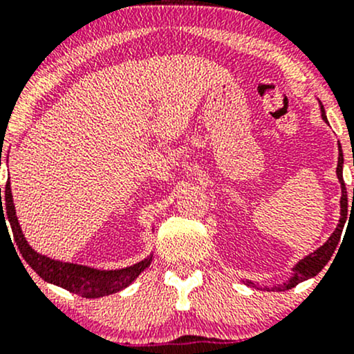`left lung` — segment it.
<instances>
[{"mask_svg": "<svg viewBox=\"0 0 354 354\" xmlns=\"http://www.w3.org/2000/svg\"><path fill=\"white\" fill-rule=\"evenodd\" d=\"M319 109H321V118L328 123L326 113H324V106L321 104V101L318 100ZM338 166H336V176H338V181L341 185V200H339V221L336 230L333 231L331 236L328 238V241L324 245H321L318 250H315L313 253L306 254L304 258L299 259L296 265L291 268V274L286 281H283L281 284H273V286H266V284L258 283V281H251V279H243V283L250 288H256V290H266V291H284V290H291L295 288L296 284L306 281V279L315 278L316 274L323 270L324 266L328 265V261L331 259L333 253H335L336 246H338L339 239H341V233H343L344 223L348 219V194H346V186H344L343 181V151H341V145H338ZM353 200H354V189H353Z\"/></svg>", "mask_w": 354, "mask_h": 354, "instance_id": "8db88e82", "label": "left lung"}]
</instances>
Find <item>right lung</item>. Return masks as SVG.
<instances>
[{"label":"right lung","mask_w":354,"mask_h":354,"mask_svg":"<svg viewBox=\"0 0 354 354\" xmlns=\"http://www.w3.org/2000/svg\"><path fill=\"white\" fill-rule=\"evenodd\" d=\"M5 201H1V188H0V225L10 223L13 238L18 246L19 253L24 258V261L35 270V273L39 274L44 281L56 284V286L64 288L70 293L80 295L83 298H103V296L118 293L124 290L140 276L143 271L151 265L153 253L146 256L143 261H138L136 265L121 268V270H96V268L76 265V263H64L53 259L46 254H39L30 246V243L24 238L21 226H19L18 216H16L13 194H11V183H6L5 193H3ZM6 205H3L2 203ZM7 219L5 220L4 218ZM8 231V228H6ZM10 234V233H8Z\"/></svg>","instance_id":"1"}]
</instances>
